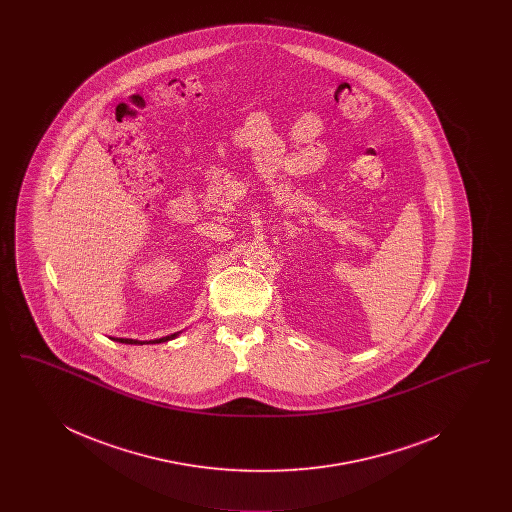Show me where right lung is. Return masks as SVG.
<instances>
[{"label":"right lung","mask_w":512,"mask_h":512,"mask_svg":"<svg viewBox=\"0 0 512 512\" xmlns=\"http://www.w3.org/2000/svg\"><path fill=\"white\" fill-rule=\"evenodd\" d=\"M176 336H178V332H176V334H171V336H167V338H161V340H153V341H157V343H161V341L174 340V338H176ZM117 341H121V343H130V345H138V343H140V345H142V341L128 340V338H119V340H117Z\"/></svg>","instance_id":"right-lung-1"}]
</instances>
